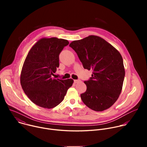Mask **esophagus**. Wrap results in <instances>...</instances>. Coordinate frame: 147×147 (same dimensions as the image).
<instances>
[{"label":"esophagus","instance_id":"34e87169","mask_svg":"<svg viewBox=\"0 0 147 147\" xmlns=\"http://www.w3.org/2000/svg\"><path fill=\"white\" fill-rule=\"evenodd\" d=\"M80 80H74V82H75V83H78V82H80Z\"/></svg>","mask_w":147,"mask_h":147}]
</instances>
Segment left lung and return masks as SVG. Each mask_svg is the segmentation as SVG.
I'll return each mask as SVG.
<instances>
[{"label": "left lung", "instance_id": "8db88e82", "mask_svg": "<svg viewBox=\"0 0 147 147\" xmlns=\"http://www.w3.org/2000/svg\"><path fill=\"white\" fill-rule=\"evenodd\" d=\"M69 46L77 53L83 67L92 70V77L84 81L87 90L81 94L82 102L95 111L109 108L121 93L125 76L120 53L95 35L74 40Z\"/></svg>", "mask_w": 147, "mask_h": 147}]
</instances>
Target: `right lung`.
<instances>
[{"instance_id":"add662e5","label":"right lung","mask_w":147,"mask_h":147,"mask_svg":"<svg viewBox=\"0 0 147 147\" xmlns=\"http://www.w3.org/2000/svg\"><path fill=\"white\" fill-rule=\"evenodd\" d=\"M66 39L42 38L29 51L23 66L20 83L25 94L36 105L55 108L64 99L73 80L53 79L59 66V55L68 45Z\"/></svg>"}]
</instances>
